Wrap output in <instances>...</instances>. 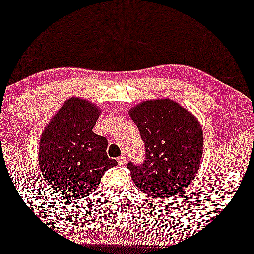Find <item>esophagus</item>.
I'll list each match as a JSON object with an SVG mask.
<instances>
[{
  "instance_id": "1",
  "label": "esophagus",
  "mask_w": 254,
  "mask_h": 254,
  "mask_svg": "<svg viewBox=\"0 0 254 254\" xmlns=\"http://www.w3.org/2000/svg\"><path fill=\"white\" fill-rule=\"evenodd\" d=\"M117 162H118V166H125L127 164V158H125V156H121L117 158Z\"/></svg>"
}]
</instances>
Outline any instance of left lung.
<instances>
[{
    "label": "left lung",
    "mask_w": 254,
    "mask_h": 254,
    "mask_svg": "<svg viewBox=\"0 0 254 254\" xmlns=\"http://www.w3.org/2000/svg\"><path fill=\"white\" fill-rule=\"evenodd\" d=\"M145 144L142 166L127 168L148 196L168 198L190 185L200 169L203 131L197 118L169 98L144 100L129 110Z\"/></svg>",
    "instance_id": "8db88e82"
}]
</instances>
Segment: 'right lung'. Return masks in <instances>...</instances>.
<instances>
[{
	"mask_svg": "<svg viewBox=\"0 0 254 254\" xmlns=\"http://www.w3.org/2000/svg\"><path fill=\"white\" fill-rule=\"evenodd\" d=\"M102 109L80 97L67 99L52 116L39 142V166L51 189L69 198L92 194L106 169L117 161L108 157V139L93 127Z\"/></svg>",
	"mask_w": 254,
	"mask_h": 254,
	"instance_id": "add662e5",
	"label": "right lung"
}]
</instances>
